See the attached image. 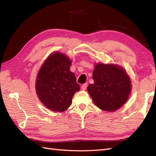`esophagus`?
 Returning <instances> with one entry per match:
<instances>
[{"label":"esophagus","instance_id":"esophagus-1","mask_svg":"<svg viewBox=\"0 0 156 156\" xmlns=\"http://www.w3.org/2000/svg\"><path fill=\"white\" fill-rule=\"evenodd\" d=\"M87 86H88V84H87V83H84V84H83V85L81 86V88H82V90H86V89H87Z\"/></svg>","mask_w":156,"mask_h":156}]
</instances>
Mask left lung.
<instances>
[{"mask_svg":"<svg viewBox=\"0 0 156 156\" xmlns=\"http://www.w3.org/2000/svg\"><path fill=\"white\" fill-rule=\"evenodd\" d=\"M94 83L87 91L93 102L104 111L115 112L125 104L131 92V81L119 65L97 63L92 73Z\"/></svg>","mask_w":156,"mask_h":156,"instance_id":"1","label":"left lung"}]
</instances>
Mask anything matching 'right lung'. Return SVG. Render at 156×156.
<instances>
[{"instance_id":"right-lung-1","label":"right lung","mask_w":156,"mask_h":156,"mask_svg":"<svg viewBox=\"0 0 156 156\" xmlns=\"http://www.w3.org/2000/svg\"><path fill=\"white\" fill-rule=\"evenodd\" d=\"M72 60L60 52L51 53L41 66L36 80V92L40 101L55 112L67 110L80 87L70 71Z\"/></svg>"}]
</instances>
